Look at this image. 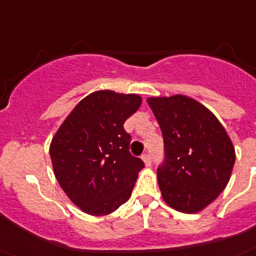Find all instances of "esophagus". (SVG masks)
Listing matches in <instances>:
<instances>
[{"label": "esophagus", "instance_id": "esophagus-1", "mask_svg": "<svg viewBox=\"0 0 256 256\" xmlns=\"http://www.w3.org/2000/svg\"><path fill=\"white\" fill-rule=\"evenodd\" d=\"M142 160L144 161L146 166H150V165H151V162H152L151 156H150V154H142Z\"/></svg>", "mask_w": 256, "mask_h": 256}]
</instances>
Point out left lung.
Here are the masks:
<instances>
[{
    "mask_svg": "<svg viewBox=\"0 0 256 256\" xmlns=\"http://www.w3.org/2000/svg\"><path fill=\"white\" fill-rule=\"evenodd\" d=\"M147 102L164 138L165 160L158 169L162 199L178 212H200L230 180L233 143L216 116L194 98L173 95Z\"/></svg>",
    "mask_w": 256,
    "mask_h": 256,
    "instance_id": "1",
    "label": "left lung"
}]
</instances>
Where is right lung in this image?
<instances>
[{"mask_svg":"<svg viewBox=\"0 0 256 256\" xmlns=\"http://www.w3.org/2000/svg\"><path fill=\"white\" fill-rule=\"evenodd\" d=\"M142 98L95 91L76 104L52 139L53 172L68 199L83 212L105 216L128 200L144 166L128 152L124 124Z\"/></svg>","mask_w":256,"mask_h":256,"instance_id":"add662e5","label":"right lung"}]
</instances>
